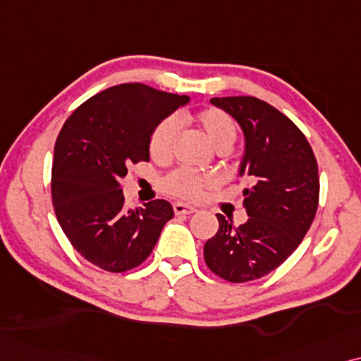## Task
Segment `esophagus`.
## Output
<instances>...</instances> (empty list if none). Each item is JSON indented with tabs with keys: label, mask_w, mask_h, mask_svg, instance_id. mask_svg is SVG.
<instances>
[{
	"label": "esophagus",
	"mask_w": 361,
	"mask_h": 361,
	"mask_svg": "<svg viewBox=\"0 0 361 361\" xmlns=\"http://www.w3.org/2000/svg\"><path fill=\"white\" fill-rule=\"evenodd\" d=\"M173 211H175V214H193L196 213V208L191 204H185V203H175L173 204Z\"/></svg>",
	"instance_id": "obj_1"
}]
</instances>
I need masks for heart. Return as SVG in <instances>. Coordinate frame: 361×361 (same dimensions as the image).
I'll list each match as a JSON object with an SVG mask.
<instances>
[{
	"instance_id": "b5f03b06",
	"label": "heart",
	"mask_w": 361,
	"mask_h": 361,
	"mask_svg": "<svg viewBox=\"0 0 361 361\" xmlns=\"http://www.w3.org/2000/svg\"><path fill=\"white\" fill-rule=\"evenodd\" d=\"M196 125L200 130L203 132L211 145L216 150H228L236 140L238 128L234 120L229 117L224 110L209 107L201 110V112L195 117ZM178 137V123L175 118L168 117L161 120L160 123L153 128L150 140H148V152L150 157L158 163L168 161L173 157ZM211 180L208 176L198 175V173L186 170V168H180L175 170L170 175L163 178L161 186L166 193L173 196H180V198L195 200L203 195L206 188H209Z\"/></svg>"
}]
</instances>
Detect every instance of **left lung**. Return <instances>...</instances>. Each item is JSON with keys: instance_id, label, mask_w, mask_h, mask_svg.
<instances>
[{"instance_id": "obj_1", "label": "left lung", "mask_w": 361, "mask_h": 361, "mask_svg": "<svg viewBox=\"0 0 361 361\" xmlns=\"http://www.w3.org/2000/svg\"><path fill=\"white\" fill-rule=\"evenodd\" d=\"M246 137L247 178L241 226L216 214L219 229L204 244L209 271L233 284L267 276L299 247L319 206L320 180L310 143L292 120L251 95L214 97Z\"/></svg>"}]
</instances>
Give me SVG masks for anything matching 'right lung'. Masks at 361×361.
Masks as SVG:
<instances>
[{"label":"right lung","mask_w":361,"mask_h":361,"mask_svg":"<svg viewBox=\"0 0 361 361\" xmlns=\"http://www.w3.org/2000/svg\"><path fill=\"white\" fill-rule=\"evenodd\" d=\"M186 95L133 82L102 90L62 125L54 147L51 195L56 218L77 252L109 272L140 266L173 218L165 200L127 209L120 178L148 161V140Z\"/></svg>","instance_id":"obj_1"}]
</instances>
